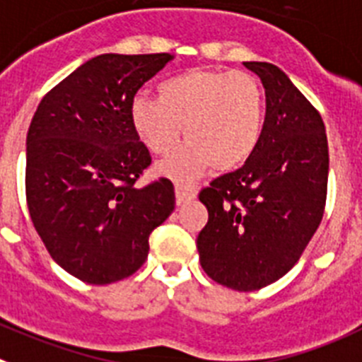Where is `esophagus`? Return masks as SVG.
<instances>
[{"instance_id": "1", "label": "esophagus", "mask_w": 362, "mask_h": 362, "mask_svg": "<svg viewBox=\"0 0 362 362\" xmlns=\"http://www.w3.org/2000/svg\"><path fill=\"white\" fill-rule=\"evenodd\" d=\"M175 197H177V205H182L185 202L193 200L197 197V191L193 187H189V185L177 184V187H175Z\"/></svg>"}]
</instances>
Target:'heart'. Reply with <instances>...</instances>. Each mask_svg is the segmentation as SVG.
<instances>
[{
  "mask_svg": "<svg viewBox=\"0 0 362 362\" xmlns=\"http://www.w3.org/2000/svg\"><path fill=\"white\" fill-rule=\"evenodd\" d=\"M158 99L133 97L132 126L155 155H171L189 142L160 171L189 180L213 165L218 173L242 168L256 151L265 122L259 81L242 70L193 68L158 84Z\"/></svg>",
  "mask_w": 362,
  "mask_h": 362,
  "instance_id": "b5f03b06",
  "label": "heart"
}]
</instances>
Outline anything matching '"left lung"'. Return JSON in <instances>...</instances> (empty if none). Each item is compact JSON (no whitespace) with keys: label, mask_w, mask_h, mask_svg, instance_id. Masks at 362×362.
<instances>
[{"label":"left lung","mask_w":362,"mask_h":362,"mask_svg":"<svg viewBox=\"0 0 362 362\" xmlns=\"http://www.w3.org/2000/svg\"><path fill=\"white\" fill-rule=\"evenodd\" d=\"M267 97L259 144L240 169L200 191L209 220L197 238L205 274L227 288L258 291L301 258L327 204L328 142L323 119L270 63H243Z\"/></svg>","instance_id":"8db88e82"}]
</instances>
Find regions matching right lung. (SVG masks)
Returning a JSON list of instances; mask_svg holds the SVG:
<instances>
[{
  "mask_svg": "<svg viewBox=\"0 0 362 362\" xmlns=\"http://www.w3.org/2000/svg\"><path fill=\"white\" fill-rule=\"evenodd\" d=\"M171 54H103L39 103L27 135L32 223L57 265L92 285L119 281L148 258L149 234L175 209V187L135 184L151 155L129 119L139 88Z\"/></svg>",
  "mask_w": 362,
  "mask_h": 362,
  "instance_id": "add662e5",
  "label": "right lung"
}]
</instances>
